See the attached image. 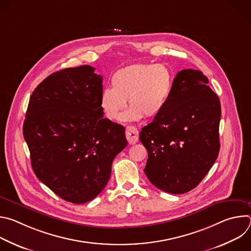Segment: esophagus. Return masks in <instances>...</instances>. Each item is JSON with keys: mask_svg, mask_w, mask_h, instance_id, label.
Masks as SVG:
<instances>
[{"mask_svg": "<svg viewBox=\"0 0 251 251\" xmlns=\"http://www.w3.org/2000/svg\"><path fill=\"white\" fill-rule=\"evenodd\" d=\"M126 138H127L128 143L130 145L135 144V143L138 142V139H139L138 130L133 126H127L126 127Z\"/></svg>", "mask_w": 251, "mask_h": 251, "instance_id": "1", "label": "esophagus"}]
</instances>
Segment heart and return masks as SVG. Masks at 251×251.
<instances>
[{
  "label": "heart",
  "mask_w": 251,
  "mask_h": 251,
  "mask_svg": "<svg viewBox=\"0 0 251 251\" xmlns=\"http://www.w3.org/2000/svg\"><path fill=\"white\" fill-rule=\"evenodd\" d=\"M173 82L172 71L164 64L128 65L112 75V88H105L101 92L100 108L107 119L117 121L127 100L130 108L124 113V120L154 118L165 108L172 93Z\"/></svg>",
  "instance_id": "1"
}]
</instances>
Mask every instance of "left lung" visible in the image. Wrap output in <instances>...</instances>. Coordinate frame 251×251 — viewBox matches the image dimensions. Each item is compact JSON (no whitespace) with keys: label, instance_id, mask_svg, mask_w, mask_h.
I'll use <instances>...</instances> for the list:
<instances>
[{"label":"left lung","instance_id":"8db88e82","mask_svg":"<svg viewBox=\"0 0 251 251\" xmlns=\"http://www.w3.org/2000/svg\"><path fill=\"white\" fill-rule=\"evenodd\" d=\"M221 115L220 99L201 71L177 73L165 108L140 132L150 183L170 194L195 189L219 156Z\"/></svg>","mask_w":251,"mask_h":251}]
</instances>
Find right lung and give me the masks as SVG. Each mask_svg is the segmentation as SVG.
<instances>
[{
    "instance_id": "obj_1",
    "label": "right lung",
    "mask_w": 251,
    "mask_h": 251,
    "mask_svg": "<svg viewBox=\"0 0 251 251\" xmlns=\"http://www.w3.org/2000/svg\"><path fill=\"white\" fill-rule=\"evenodd\" d=\"M94 70L81 65L48 76L30 95L23 127L35 176L77 204L101 193L127 146L125 128L103 118L102 76Z\"/></svg>"
}]
</instances>
